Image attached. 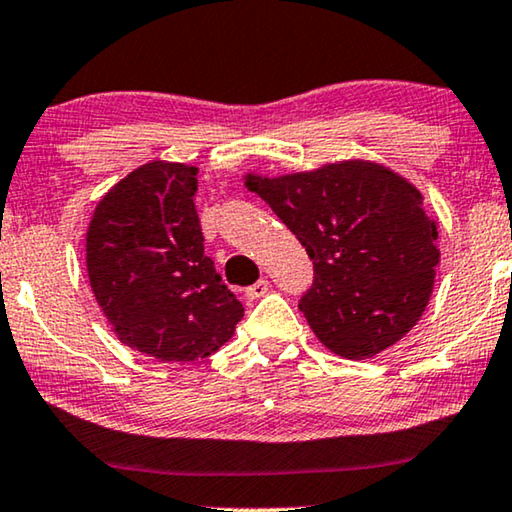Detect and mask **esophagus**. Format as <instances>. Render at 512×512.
Returning <instances> with one entry per match:
<instances>
[{
    "mask_svg": "<svg viewBox=\"0 0 512 512\" xmlns=\"http://www.w3.org/2000/svg\"><path fill=\"white\" fill-rule=\"evenodd\" d=\"M269 292V280L266 278H262V280H257L255 285H250V287H246V296L250 301H257V299H262V296Z\"/></svg>",
    "mask_w": 512,
    "mask_h": 512,
    "instance_id": "1",
    "label": "esophagus"
}]
</instances>
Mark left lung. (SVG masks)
I'll return each instance as SVG.
<instances>
[{
    "instance_id": "1",
    "label": "left lung",
    "mask_w": 512,
    "mask_h": 512,
    "mask_svg": "<svg viewBox=\"0 0 512 512\" xmlns=\"http://www.w3.org/2000/svg\"><path fill=\"white\" fill-rule=\"evenodd\" d=\"M243 179L312 259L315 282L299 308L326 349L363 361L414 329L441 259L414 183L361 158Z\"/></svg>"
}]
</instances>
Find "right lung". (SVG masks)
<instances>
[{"mask_svg": "<svg viewBox=\"0 0 512 512\" xmlns=\"http://www.w3.org/2000/svg\"><path fill=\"white\" fill-rule=\"evenodd\" d=\"M195 190V165L149 160L101 197L87 227L96 303L126 347L163 363L218 352L243 317L204 255Z\"/></svg>", "mask_w": 512, "mask_h": 512, "instance_id": "1", "label": "right lung"}]
</instances>
